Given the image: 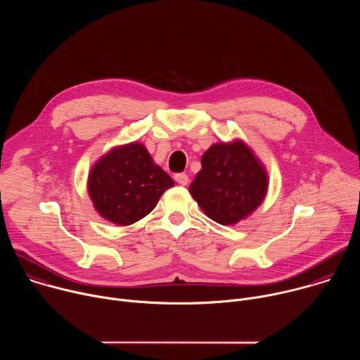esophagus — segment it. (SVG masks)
Segmentation results:
<instances>
[{
	"label": "esophagus",
	"instance_id": "obj_1",
	"mask_svg": "<svg viewBox=\"0 0 360 360\" xmlns=\"http://www.w3.org/2000/svg\"><path fill=\"white\" fill-rule=\"evenodd\" d=\"M175 181H176L179 185H186V184H188V175H186V174H176V175H175Z\"/></svg>",
	"mask_w": 360,
	"mask_h": 360
}]
</instances>
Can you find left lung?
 I'll return each mask as SVG.
<instances>
[{
  "label": "left lung",
  "instance_id": "left-lung-1",
  "mask_svg": "<svg viewBox=\"0 0 360 360\" xmlns=\"http://www.w3.org/2000/svg\"><path fill=\"white\" fill-rule=\"evenodd\" d=\"M200 164L189 192L212 221L235 225L265 199L268 172L243 141L214 143Z\"/></svg>",
  "mask_w": 360,
  "mask_h": 360
}]
</instances>
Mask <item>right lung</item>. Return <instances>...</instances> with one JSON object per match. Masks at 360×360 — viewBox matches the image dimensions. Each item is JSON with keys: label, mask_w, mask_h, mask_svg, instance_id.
Wrapping results in <instances>:
<instances>
[{"label": "right lung", "mask_w": 360, "mask_h": 360, "mask_svg": "<svg viewBox=\"0 0 360 360\" xmlns=\"http://www.w3.org/2000/svg\"><path fill=\"white\" fill-rule=\"evenodd\" d=\"M174 184L142 143L131 142L112 148L94 164L88 193L102 218L127 226L146 217Z\"/></svg>", "instance_id": "1"}]
</instances>
